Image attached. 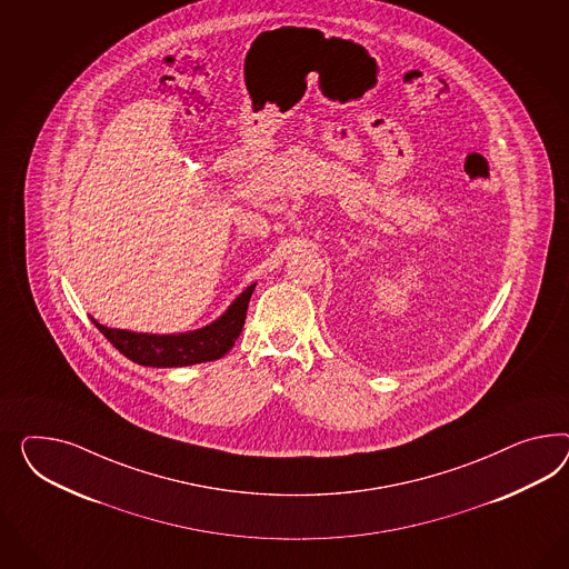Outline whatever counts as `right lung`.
<instances>
[{
	"label": "right lung",
	"instance_id": "1",
	"mask_svg": "<svg viewBox=\"0 0 569 569\" xmlns=\"http://www.w3.org/2000/svg\"><path fill=\"white\" fill-rule=\"evenodd\" d=\"M254 286L257 283H250L213 323L186 333H137L128 329H111L97 323L94 319L91 321L113 343L116 350H120L126 358L142 367L178 369L211 362L230 352L231 346L242 333L246 310L250 296L254 292Z\"/></svg>",
	"mask_w": 569,
	"mask_h": 569
}]
</instances>
